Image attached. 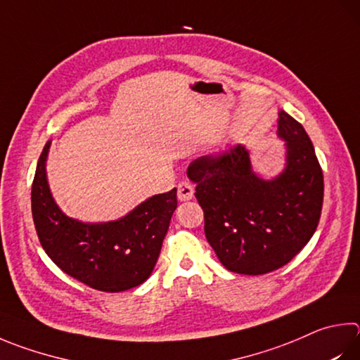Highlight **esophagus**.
<instances>
[{
    "label": "esophagus",
    "instance_id": "esophagus-1",
    "mask_svg": "<svg viewBox=\"0 0 360 360\" xmlns=\"http://www.w3.org/2000/svg\"><path fill=\"white\" fill-rule=\"evenodd\" d=\"M193 186L191 182L187 181H182L178 184V200L179 201H188L193 198Z\"/></svg>",
    "mask_w": 360,
    "mask_h": 360
}]
</instances>
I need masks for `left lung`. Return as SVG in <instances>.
<instances>
[{"label":"left lung","instance_id":"8db88e82","mask_svg":"<svg viewBox=\"0 0 360 360\" xmlns=\"http://www.w3.org/2000/svg\"><path fill=\"white\" fill-rule=\"evenodd\" d=\"M277 135L285 141V168L272 179L253 172L243 145L217 158L202 155L187 168L207 243L231 272L261 276L290 263L321 217L323 169L309 135L283 110Z\"/></svg>","mask_w":360,"mask_h":360}]
</instances>
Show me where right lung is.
<instances>
[{
  "instance_id": "obj_1",
  "label": "right lung",
  "mask_w": 360,
  "mask_h": 360,
  "mask_svg": "<svg viewBox=\"0 0 360 360\" xmlns=\"http://www.w3.org/2000/svg\"><path fill=\"white\" fill-rule=\"evenodd\" d=\"M47 141L31 188L32 220L42 248L68 276L91 288L120 292L146 282L178 206L176 188L140 202L124 217L86 224L68 217L51 197Z\"/></svg>"
}]
</instances>
